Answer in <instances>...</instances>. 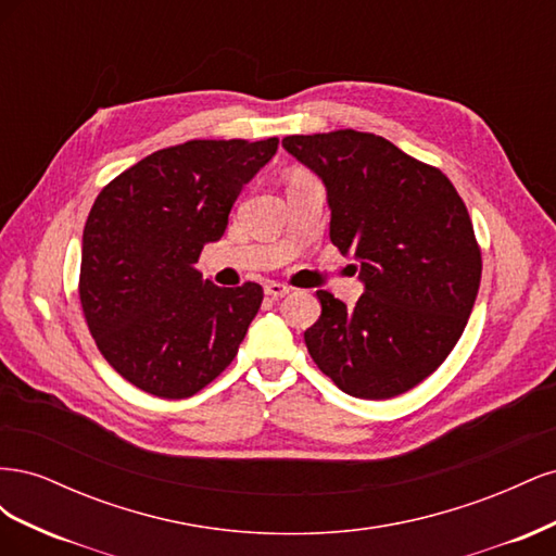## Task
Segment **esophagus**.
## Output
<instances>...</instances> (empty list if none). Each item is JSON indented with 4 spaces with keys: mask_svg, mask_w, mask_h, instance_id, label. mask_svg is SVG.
Masks as SVG:
<instances>
[{
    "mask_svg": "<svg viewBox=\"0 0 556 556\" xmlns=\"http://www.w3.org/2000/svg\"><path fill=\"white\" fill-rule=\"evenodd\" d=\"M264 292L268 294V296H285V294H290V288L285 282H276V280H271V282H266L264 285Z\"/></svg>",
    "mask_w": 556,
    "mask_h": 556,
    "instance_id": "obj_1",
    "label": "esophagus"
}]
</instances>
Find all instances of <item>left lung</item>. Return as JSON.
<instances>
[{
    "mask_svg": "<svg viewBox=\"0 0 556 556\" xmlns=\"http://www.w3.org/2000/svg\"><path fill=\"white\" fill-rule=\"evenodd\" d=\"M323 180L329 239L355 257L364 294L323 306L304 341L319 371L357 399H392L439 368L473 311L482 260L454 185L376 134L339 129L285 137Z\"/></svg>",
    "mask_w": 556,
    "mask_h": 556,
    "instance_id": "obj_1",
    "label": "left lung"
}]
</instances>
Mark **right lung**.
Listing matches in <instances>:
<instances>
[{
  "label": "right lung",
  "mask_w": 556,
  "mask_h": 556,
  "mask_svg": "<svg viewBox=\"0 0 556 556\" xmlns=\"http://www.w3.org/2000/svg\"><path fill=\"white\" fill-rule=\"evenodd\" d=\"M276 150L278 139L188 141L99 192L83 229L80 304L99 352L139 390L188 399L237 357L264 292L217 288L197 260Z\"/></svg>",
  "instance_id": "add662e5"
}]
</instances>
